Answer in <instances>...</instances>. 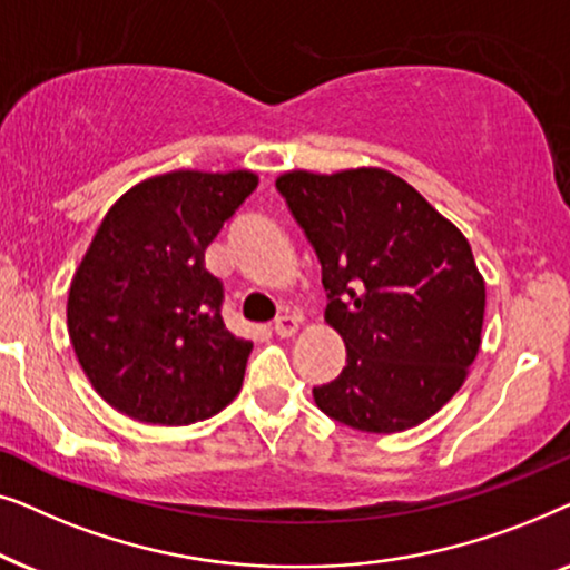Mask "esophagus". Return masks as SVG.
<instances>
[{"label": "esophagus", "mask_w": 570, "mask_h": 570, "mask_svg": "<svg viewBox=\"0 0 570 570\" xmlns=\"http://www.w3.org/2000/svg\"><path fill=\"white\" fill-rule=\"evenodd\" d=\"M298 330H301V318L298 316H279L275 322L277 337H293V334Z\"/></svg>", "instance_id": "34e87169"}]
</instances>
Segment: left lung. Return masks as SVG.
<instances>
[{
  "label": "left lung",
  "mask_w": 570,
  "mask_h": 570,
  "mask_svg": "<svg viewBox=\"0 0 570 570\" xmlns=\"http://www.w3.org/2000/svg\"><path fill=\"white\" fill-rule=\"evenodd\" d=\"M277 189L322 262L324 318L347 365L316 407L363 433L435 415L482 345L485 277L470 240L415 186L384 168L285 170Z\"/></svg>",
  "instance_id": "1"
}]
</instances>
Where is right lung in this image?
<instances>
[{"label":"right lung","mask_w":570,"mask_h":570,"mask_svg":"<svg viewBox=\"0 0 570 570\" xmlns=\"http://www.w3.org/2000/svg\"><path fill=\"white\" fill-rule=\"evenodd\" d=\"M259 176L178 168L114 202L67 298V330L92 389L139 423L191 425L236 400L252 342L225 330L205 248Z\"/></svg>","instance_id":"obj_1"}]
</instances>
